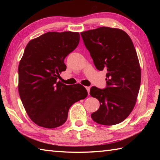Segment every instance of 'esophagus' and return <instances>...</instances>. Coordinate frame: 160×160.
I'll return each mask as SVG.
<instances>
[{"mask_svg": "<svg viewBox=\"0 0 160 160\" xmlns=\"http://www.w3.org/2000/svg\"><path fill=\"white\" fill-rule=\"evenodd\" d=\"M86 90H88V94H90V87H85Z\"/></svg>", "mask_w": 160, "mask_h": 160, "instance_id": "obj_1", "label": "esophagus"}]
</instances>
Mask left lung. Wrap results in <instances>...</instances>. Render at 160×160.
<instances>
[{
	"label": "left lung",
	"instance_id": "left-lung-1",
	"mask_svg": "<svg viewBox=\"0 0 160 160\" xmlns=\"http://www.w3.org/2000/svg\"><path fill=\"white\" fill-rule=\"evenodd\" d=\"M94 66L106 70L104 89L92 87L90 95L100 102L91 114L97 123L112 126L122 122L133 109L141 81V70L131 38L119 29L102 27L80 33Z\"/></svg>",
	"mask_w": 160,
	"mask_h": 160
}]
</instances>
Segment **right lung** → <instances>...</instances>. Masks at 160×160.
I'll return each instance as SVG.
<instances>
[{
  "label": "right lung",
  "instance_id": "obj_1",
  "mask_svg": "<svg viewBox=\"0 0 160 160\" xmlns=\"http://www.w3.org/2000/svg\"><path fill=\"white\" fill-rule=\"evenodd\" d=\"M80 42L78 32H49L29 42L19 63L18 91L29 117L54 128L66 122L70 107L88 96L80 84L58 82L66 70L64 59Z\"/></svg>",
  "mask_w": 160,
  "mask_h": 160
}]
</instances>
